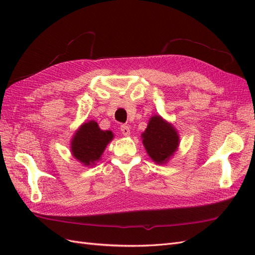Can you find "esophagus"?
<instances>
[{"label": "esophagus", "mask_w": 255, "mask_h": 255, "mask_svg": "<svg viewBox=\"0 0 255 255\" xmlns=\"http://www.w3.org/2000/svg\"><path fill=\"white\" fill-rule=\"evenodd\" d=\"M120 129H121L122 134L125 135V136H128V135H129V133H130V129H129V127H128V126L122 125V126L120 127Z\"/></svg>", "instance_id": "1"}]
</instances>
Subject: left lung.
Wrapping results in <instances>:
<instances>
[{"label":"left lung","mask_w":255,"mask_h":255,"mask_svg":"<svg viewBox=\"0 0 255 255\" xmlns=\"http://www.w3.org/2000/svg\"><path fill=\"white\" fill-rule=\"evenodd\" d=\"M142 136V142L150 157L157 164H164L179 145V136L171 125L159 116L150 119Z\"/></svg>","instance_id":"obj_1"}]
</instances>
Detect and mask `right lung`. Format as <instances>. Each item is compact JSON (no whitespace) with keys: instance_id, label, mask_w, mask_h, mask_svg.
Here are the masks:
<instances>
[{"instance_id":"1","label":"right lung","mask_w":255,"mask_h":255,"mask_svg":"<svg viewBox=\"0 0 255 255\" xmlns=\"http://www.w3.org/2000/svg\"><path fill=\"white\" fill-rule=\"evenodd\" d=\"M113 137L111 130L100 129L96 121L84 123L71 142L73 156L86 166L95 164Z\"/></svg>"}]
</instances>
